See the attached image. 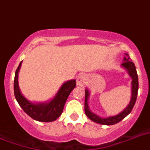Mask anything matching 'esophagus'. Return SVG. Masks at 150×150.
I'll use <instances>...</instances> for the list:
<instances>
[{
    "mask_svg": "<svg viewBox=\"0 0 150 150\" xmlns=\"http://www.w3.org/2000/svg\"><path fill=\"white\" fill-rule=\"evenodd\" d=\"M77 85L79 86H84L86 84V76L85 75H80L76 79Z\"/></svg>",
    "mask_w": 150,
    "mask_h": 150,
    "instance_id": "34e87169",
    "label": "esophagus"
}]
</instances>
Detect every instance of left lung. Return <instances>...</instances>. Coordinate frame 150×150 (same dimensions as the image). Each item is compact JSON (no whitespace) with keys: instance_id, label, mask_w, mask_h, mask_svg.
Returning a JSON list of instances; mask_svg holds the SVG:
<instances>
[{"instance_id":"obj_1","label":"left lung","mask_w":150,"mask_h":150,"mask_svg":"<svg viewBox=\"0 0 150 150\" xmlns=\"http://www.w3.org/2000/svg\"><path fill=\"white\" fill-rule=\"evenodd\" d=\"M126 56L124 57L123 62L122 63V67H123L124 69H126L128 71L129 75L132 78V96H131V100H130L129 104L128 105V106L126 109H124L122 112L114 116H109L108 118H102L99 117L98 115L93 113L92 111L89 109L88 104V97H89V92L88 90L86 88V96H85V112L86 115L92 121L95 122L96 123H99L101 125H114L115 123H118L119 122L124 119V118L127 116L130 112L132 109L134 107V105L136 103V98H137V94H138V89H139V81H138V75L136 72V66H135L134 63L132 62L130 57L128 54H125Z\"/></svg>"}]
</instances>
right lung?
Returning <instances> with one entry per match:
<instances>
[{
	"mask_svg": "<svg viewBox=\"0 0 150 150\" xmlns=\"http://www.w3.org/2000/svg\"><path fill=\"white\" fill-rule=\"evenodd\" d=\"M21 62L15 71L14 81V96L18 104L24 112L36 121L49 122L54 121L58 119L63 112L64 104L69 94L76 86L75 80H69L63 84L58 90L57 94L52 100L44 103H32L22 96L18 86V72L21 66Z\"/></svg>",
	"mask_w": 150,
	"mask_h": 150,
	"instance_id": "obj_1",
	"label": "right lung"
}]
</instances>
